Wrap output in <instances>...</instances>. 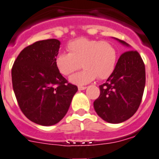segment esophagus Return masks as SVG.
<instances>
[{
  "label": "esophagus",
  "mask_w": 159,
  "mask_h": 159,
  "mask_svg": "<svg viewBox=\"0 0 159 159\" xmlns=\"http://www.w3.org/2000/svg\"><path fill=\"white\" fill-rule=\"evenodd\" d=\"M87 89V87L86 86H79L78 87V89L80 91H81V90H84V89Z\"/></svg>",
  "instance_id": "obj_1"
}]
</instances>
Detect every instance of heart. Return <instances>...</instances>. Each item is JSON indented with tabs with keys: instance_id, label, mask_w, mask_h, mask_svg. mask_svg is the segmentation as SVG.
Returning <instances> with one entry per match:
<instances>
[{
	"instance_id": "obj_1",
	"label": "heart",
	"mask_w": 159,
	"mask_h": 159,
	"mask_svg": "<svg viewBox=\"0 0 159 159\" xmlns=\"http://www.w3.org/2000/svg\"><path fill=\"white\" fill-rule=\"evenodd\" d=\"M68 53H61L55 58L57 70L68 76L81 67L84 70L70 78V82L77 85L89 84L97 77L106 80L114 71L117 61V51L112 43L80 38L66 45Z\"/></svg>"
}]
</instances>
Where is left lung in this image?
Instances as JSON below:
<instances>
[{"label":"left lung","mask_w":159,"mask_h":159,"mask_svg":"<svg viewBox=\"0 0 159 159\" xmlns=\"http://www.w3.org/2000/svg\"><path fill=\"white\" fill-rule=\"evenodd\" d=\"M119 43L129 47L124 41ZM146 84V68L136 51H127L119 58L114 71L100 85V96L93 103L95 111L105 121L118 124L129 119L142 101Z\"/></svg>","instance_id":"1"}]
</instances>
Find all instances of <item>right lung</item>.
<instances>
[{
    "mask_svg": "<svg viewBox=\"0 0 159 159\" xmlns=\"http://www.w3.org/2000/svg\"><path fill=\"white\" fill-rule=\"evenodd\" d=\"M59 46L60 42L55 39L36 42L23 49L12 67L19 107L27 118L41 125L60 121L78 91L55 66Z\"/></svg>",
    "mask_w": 159,
    "mask_h": 159,
    "instance_id": "1",
    "label": "right lung"
}]
</instances>
